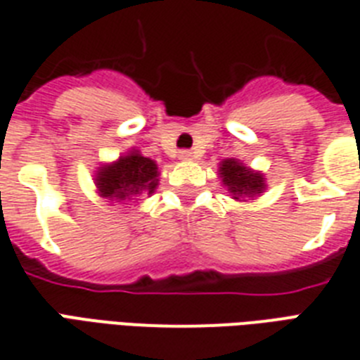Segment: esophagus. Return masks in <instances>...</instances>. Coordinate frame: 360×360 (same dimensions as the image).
<instances>
[{
	"label": "esophagus",
	"instance_id": "esophagus-1",
	"mask_svg": "<svg viewBox=\"0 0 360 360\" xmlns=\"http://www.w3.org/2000/svg\"><path fill=\"white\" fill-rule=\"evenodd\" d=\"M193 152L191 150H180L178 152V160H182V162H191L193 160Z\"/></svg>",
	"mask_w": 360,
	"mask_h": 360
}]
</instances>
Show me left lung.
<instances>
[{
    "label": "left lung",
    "instance_id": "obj_1",
    "mask_svg": "<svg viewBox=\"0 0 360 360\" xmlns=\"http://www.w3.org/2000/svg\"><path fill=\"white\" fill-rule=\"evenodd\" d=\"M219 178L221 184L225 186L226 191L232 195L234 200H243V198H255L264 193L267 188L264 172L255 171L245 163L236 160V158H226L219 163Z\"/></svg>",
    "mask_w": 360,
    "mask_h": 360
}]
</instances>
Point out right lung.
Wrapping results in <instances>:
<instances>
[{"label":"right lung","mask_w":360,"mask_h":360,"mask_svg":"<svg viewBox=\"0 0 360 360\" xmlns=\"http://www.w3.org/2000/svg\"><path fill=\"white\" fill-rule=\"evenodd\" d=\"M160 184L158 163L139 150H128L111 163H102L94 172L98 197L111 206L135 202L143 195H154Z\"/></svg>","instance_id":"1"}]
</instances>
